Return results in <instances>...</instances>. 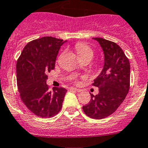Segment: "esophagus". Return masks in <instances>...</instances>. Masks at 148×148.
I'll list each match as a JSON object with an SVG mask.
<instances>
[{
    "label": "esophagus",
    "mask_w": 148,
    "mask_h": 148,
    "mask_svg": "<svg viewBox=\"0 0 148 148\" xmlns=\"http://www.w3.org/2000/svg\"><path fill=\"white\" fill-rule=\"evenodd\" d=\"M69 89L71 91H76V92H81V89H77V88H75V87H70Z\"/></svg>",
    "instance_id": "34e87169"
}]
</instances>
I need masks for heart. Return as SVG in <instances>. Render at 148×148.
<instances>
[{
  "mask_svg": "<svg viewBox=\"0 0 148 148\" xmlns=\"http://www.w3.org/2000/svg\"><path fill=\"white\" fill-rule=\"evenodd\" d=\"M75 49L82 59L87 57H90L92 59V56H94V51L92 48L84 43H77L75 46Z\"/></svg>",
  "mask_w": 148,
  "mask_h": 148,
  "instance_id": "1",
  "label": "heart"
}]
</instances>
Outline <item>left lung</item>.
I'll return each instance as SVG.
<instances>
[{
  "label": "left lung",
  "mask_w": 148,
  "mask_h": 148,
  "mask_svg": "<svg viewBox=\"0 0 148 148\" xmlns=\"http://www.w3.org/2000/svg\"><path fill=\"white\" fill-rule=\"evenodd\" d=\"M102 46L104 54L102 71L92 85L99 88V94L91 95L90 102L83 106L85 114L92 119L108 117L123 102L130 89V61L119 45L102 38H94Z\"/></svg>",
  "instance_id": "1"
}]
</instances>
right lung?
Masks as SVG:
<instances>
[{"label": "right lung", "instance_id": "right-lung-1", "mask_svg": "<svg viewBox=\"0 0 148 148\" xmlns=\"http://www.w3.org/2000/svg\"><path fill=\"white\" fill-rule=\"evenodd\" d=\"M62 39L44 36L33 40L23 48L16 63L17 86L20 97L38 117H51L59 112L67 90L53 87L49 91L47 74L55 68Z\"/></svg>", "mask_w": 148, "mask_h": 148}]
</instances>
